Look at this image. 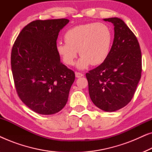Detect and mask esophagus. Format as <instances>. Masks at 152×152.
Here are the masks:
<instances>
[{
	"label": "esophagus",
	"mask_w": 152,
	"mask_h": 152,
	"mask_svg": "<svg viewBox=\"0 0 152 152\" xmlns=\"http://www.w3.org/2000/svg\"><path fill=\"white\" fill-rule=\"evenodd\" d=\"M83 76H84V75H83L82 73H81V72H75V77H76L80 78V77H83Z\"/></svg>",
	"instance_id": "34e87169"
}]
</instances>
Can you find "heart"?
<instances>
[{"label": "heart", "mask_w": 152, "mask_h": 152, "mask_svg": "<svg viewBox=\"0 0 152 152\" xmlns=\"http://www.w3.org/2000/svg\"><path fill=\"white\" fill-rule=\"evenodd\" d=\"M66 42L57 45V53L67 65L76 64L78 69L84 70L91 64L99 65L107 59L112 44V32L106 24L92 23L74 27L66 32Z\"/></svg>", "instance_id": "1"}]
</instances>
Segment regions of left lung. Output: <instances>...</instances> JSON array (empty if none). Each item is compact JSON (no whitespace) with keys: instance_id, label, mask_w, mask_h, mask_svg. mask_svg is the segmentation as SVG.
<instances>
[{"instance_id":"8db88e82","label":"left lung","mask_w":152,"mask_h":152,"mask_svg":"<svg viewBox=\"0 0 152 152\" xmlns=\"http://www.w3.org/2000/svg\"><path fill=\"white\" fill-rule=\"evenodd\" d=\"M114 26L107 59L86 74L93 104L104 111L119 110L132 100L141 77L142 57L136 37L119 18H104Z\"/></svg>"}]
</instances>
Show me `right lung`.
Wrapping results in <instances>:
<instances>
[{
    "label": "right lung",
    "mask_w": 152,
    "mask_h": 152,
    "mask_svg": "<svg viewBox=\"0 0 152 152\" xmlns=\"http://www.w3.org/2000/svg\"><path fill=\"white\" fill-rule=\"evenodd\" d=\"M68 23L66 18L31 22L12 48L11 65L16 91L23 102L37 113L55 114L67 103L75 76L60 61L57 39Z\"/></svg>",
    "instance_id": "right-lung-1"
}]
</instances>
